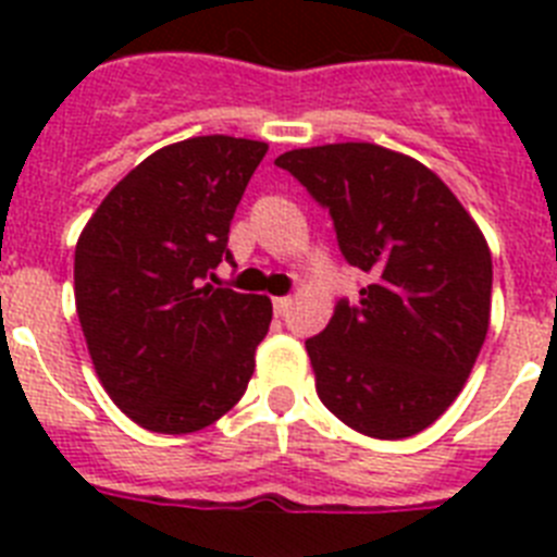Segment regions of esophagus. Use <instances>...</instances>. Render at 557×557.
<instances>
[{
    "label": "esophagus",
    "mask_w": 557,
    "mask_h": 557,
    "mask_svg": "<svg viewBox=\"0 0 557 557\" xmlns=\"http://www.w3.org/2000/svg\"><path fill=\"white\" fill-rule=\"evenodd\" d=\"M289 307H293V298H287V295H282V298H273V309L278 318H282V314H287Z\"/></svg>",
    "instance_id": "obj_1"
}]
</instances>
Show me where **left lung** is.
I'll use <instances>...</instances> for the list:
<instances>
[{
    "instance_id": "8db88e82",
    "label": "left lung",
    "mask_w": 557,
    "mask_h": 557,
    "mask_svg": "<svg viewBox=\"0 0 557 557\" xmlns=\"http://www.w3.org/2000/svg\"><path fill=\"white\" fill-rule=\"evenodd\" d=\"M332 214L337 245L368 275L307 339L314 387L351 430L398 441L444 416L491 321V250L449 186L421 161L368 141L275 159Z\"/></svg>"
}]
</instances>
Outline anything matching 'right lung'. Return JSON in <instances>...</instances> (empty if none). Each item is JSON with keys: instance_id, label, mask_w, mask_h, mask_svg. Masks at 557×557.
Returning <instances> with one entry per match:
<instances>
[{"instance_id": "1", "label": "right lung", "mask_w": 557, "mask_h": 557, "mask_svg": "<svg viewBox=\"0 0 557 557\" xmlns=\"http://www.w3.org/2000/svg\"><path fill=\"white\" fill-rule=\"evenodd\" d=\"M268 145L195 136L108 191L75 248V304L102 387L150 432L186 435L243 398L273 318L264 295L211 287Z\"/></svg>"}]
</instances>
